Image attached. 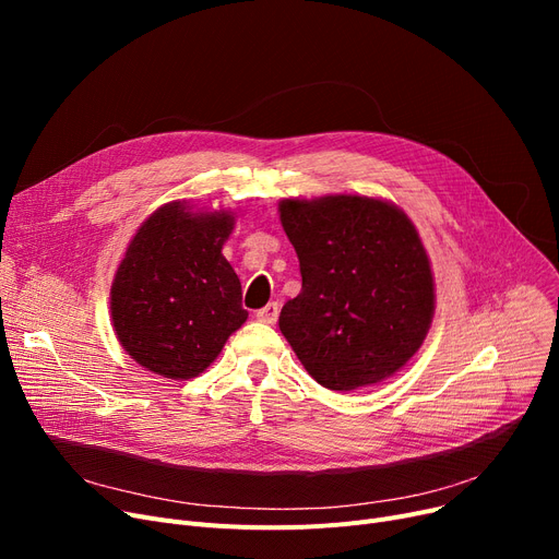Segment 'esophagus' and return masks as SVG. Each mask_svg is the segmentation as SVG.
<instances>
[{"label":"esophagus","instance_id":"obj_1","mask_svg":"<svg viewBox=\"0 0 559 559\" xmlns=\"http://www.w3.org/2000/svg\"><path fill=\"white\" fill-rule=\"evenodd\" d=\"M278 312H281V306L276 301H272V304H267L264 308H260L255 312V317H258V321H262V324H276Z\"/></svg>","mask_w":559,"mask_h":559}]
</instances>
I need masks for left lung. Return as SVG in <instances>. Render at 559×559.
I'll return each instance as SVG.
<instances>
[{
    "label": "left lung",
    "instance_id": "left-lung-1",
    "mask_svg": "<svg viewBox=\"0 0 559 559\" xmlns=\"http://www.w3.org/2000/svg\"><path fill=\"white\" fill-rule=\"evenodd\" d=\"M301 292L278 326L306 371L335 392L396 373L426 340L435 281L419 233L399 205L360 194L283 199Z\"/></svg>",
    "mask_w": 559,
    "mask_h": 559
}]
</instances>
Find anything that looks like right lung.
<instances>
[{
	"instance_id": "right-lung-1",
	"label": "right lung",
	"mask_w": 559,
	"mask_h": 559,
	"mask_svg": "<svg viewBox=\"0 0 559 559\" xmlns=\"http://www.w3.org/2000/svg\"><path fill=\"white\" fill-rule=\"evenodd\" d=\"M228 211L160 205L135 230L110 285V317L127 354L158 376L188 380L211 367L249 312L222 247Z\"/></svg>"
}]
</instances>
